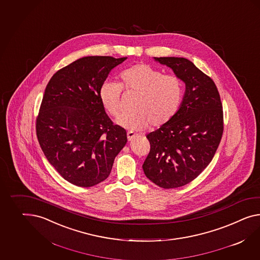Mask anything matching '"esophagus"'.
<instances>
[{
  "label": "esophagus",
  "mask_w": 260,
  "mask_h": 260,
  "mask_svg": "<svg viewBox=\"0 0 260 260\" xmlns=\"http://www.w3.org/2000/svg\"><path fill=\"white\" fill-rule=\"evenodd\" d=\"M136 138V134L133 133V132H128L127 133V139L129 141H132Z\"/></svg>",
  "instance_id": "34e87169"
}]
</instances>
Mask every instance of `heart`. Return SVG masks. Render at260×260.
Segmentation results:
<instances>
[{"instance_id": "b5f03b06", "label": "heart", "mask_w": 260, "mask_h": 260, "mask_svg": "<svg viewBox=\"0 0 260 260\" xmlns=\"http://www.w3.org/2000/svg\"><path fill=\"white\" fill-rule=\"evenodd\" d=\"M120 84L106 81L99 90V99L110 116L120 113L121 89L138 94L133 105L134 112L120 115L117 123L129 130L140 131L149 124L162 126L172 120L183 99V84L175 75L163 74L159 71L140 63L124 70L120 75Z\"/></svg>"}]
</instances>
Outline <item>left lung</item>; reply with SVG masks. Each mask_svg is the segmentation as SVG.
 <instances>
[{"mask_svg":"<svg viewBox=\"0 0 260 260\" xmlns=\"http://www.w3.org/2000/svg\"><path fill=\"white\" fill-rule=\"evenodd\" d=\"M171 68L186 90L173 119L146 136L151 150L142 168L163 188L185 186L211 162L223 132L220 94L213 80L184 57H153Z\"/></svg>","mask_w":260,"mask_h":260,"instance_id":"1","label":"left lung"}]
</instances>
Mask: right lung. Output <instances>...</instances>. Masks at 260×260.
I'll return each mask as SVG.
<instances>
[{
	"label": "right lung",
	"instance_id": "1",
	"mask_svg": "<svg viewBox=\"0 0 260 260\" xmlns=\"http://www.w3.org/2000/svg\"><path fill=\"white\" fill-rule=\"evenodd\" d=\"M126 59L82 57L53 74L45 88L38 140L50 164L75 186L88 187L107 179L126 144V131L113 124L99 99L109 73Z\"/></svg>",
	"mask_w": 260,
	"mask_h": 260
}]
</instances>
